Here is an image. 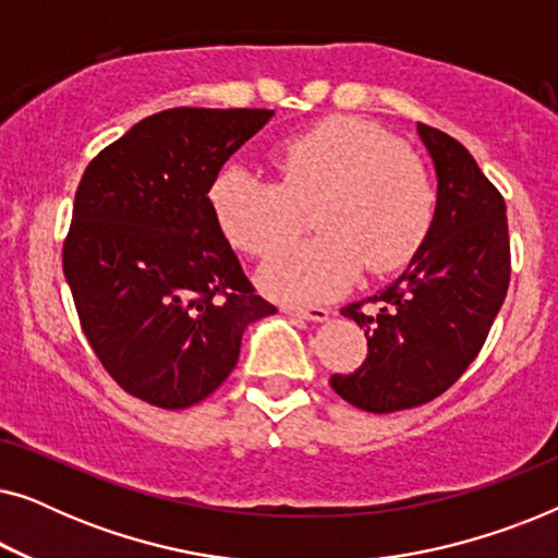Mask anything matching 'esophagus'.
Returning <instances> with one entry per match:
<instances>
[{
    "instance_id": "obj_1",
    "label": "esophagus",
    "mask_w": 558,
    "mask_h": 558,
    "mask_svg": "<svg viewBox=\"0 0 558 558\" xmlns=\"http://www.w3.org/2000/svg\"><path fill=\"white\" fill-rule=\"evenodd\" d=\"M279 310L284 312V315H292V317H302V319H315V323H325L327 317H330V310L325 307H302V304H279Z\"/></svg>"
}]
</instances>
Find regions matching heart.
<instances>
[{
	"label": "heart",
	"mask_w": 558,
	"mask_h": 558,
	"mask_svg": "<svg viewBox=\"0 0 558 558\" xmlns=\"http://www.w3.org/2000/svg\"><path fill=\"white\" fill-rule=\"evenodd\" d=\"M271 165L277 182L226 170L210 187V210L231 246L266 256L296 231L300 208L315 205L310 223L319 235L281 246L258 277L277 300H332L363 269L373 279L399 271L429 233V167L368 121H319L281 142Z\"/></svg>",
	"instance_id": "b5f03b06"
}]
</instances>
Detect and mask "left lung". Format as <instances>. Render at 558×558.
Segmentation results:
<instances>
[{
	"instance_id": "obj_1",
	"label": "left lung",
	"mask_w": 558,
	"mask_h": 558,
	"mask_svg": "<svg viewBox=\"0 0 558 558\" xmlns=\"http://www.w3.org/2000/svg\"><path fill=\"white\" fill-rule=\"evenodd\" d=\"M437 167V210L407 271L340 315L368 338V355L330 386L348 403L391 414L429 403L483 350L510 284L506 201L460 142L416 124Z\"/></svg>"
}]
</instances>
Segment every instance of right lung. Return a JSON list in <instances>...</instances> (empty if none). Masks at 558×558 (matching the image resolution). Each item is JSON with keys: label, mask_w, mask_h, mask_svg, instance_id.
<instances>
[{"label": "right lung", "mask_w": 558, "mask_h": 558, "mask_svg": "<svg viewBox=\"0 0 558 558\" xmlns=\"http://www.w3.org/2000/svg\"><path fill=\"white\" fill-rule=\"evenodd\" d=\"M269 109H167L98 151L75 190L63 274L83 335L126 393L187 409L239 363L243 330L277 312L210 210L226 159Z\"/></svg>", "instance_id": "add662e5"}]
</instances>
